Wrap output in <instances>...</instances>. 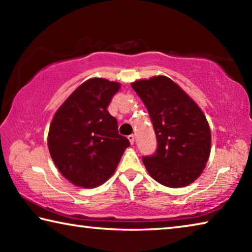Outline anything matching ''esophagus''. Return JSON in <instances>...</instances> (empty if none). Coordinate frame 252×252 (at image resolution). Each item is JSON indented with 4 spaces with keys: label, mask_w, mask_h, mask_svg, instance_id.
Segmentation results:
<instances>
[{
    "label": "esophagus",
    "mask_w": 252,
    "mask_h": 252,
    "mask_svg": "<svg viewBox=\"0 0 252 252\" xmlns=\"http://www.w3.org/2000/svg\"><path fill=\"white\" fill-rule=\"evenodd\" d=\"M127 139H129V141H130V143H131V144H133V143H134V135H133V134L127 135Z\"/></svg>",
    "instance_id": "esophagus-1"
}]
</instances>
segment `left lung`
<instances>
[{
	"mask_svg": "<svg viewBox=\"0 0 252 252\" xmlns=\"http://www.w3.org/2000/svg\"><path fill=\"white\" fill-rule=\"evenodd\" d=\"M151 118L158 148L142 161L157 182L169 188L189 186L202 173L211 150L209 123L201 109L164 75L131 84Z\"/></svg>",
	"mask_w": 252,
	"mask_h": 252,
	"instance_id": "1",
	"label": "left lung"
}]
</instances>
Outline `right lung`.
<instances>
[{"instance_id": "1", "label": "right lung", "mask_w": 252, "mask_h": 252, "mask_svg": "<svg viewBox=\"0 0 252 252\" xmlns=\"http://www.w3.org/2000/svg\"><path fill=\"white\" fill-rule=\"evenodd\" d=\"M120 88V83L106 79H89L52 119L48 135L51 158L62 176L76 187L95 188L105 182L130 146L108 111Z\"/></svg>"}]
</instances>
